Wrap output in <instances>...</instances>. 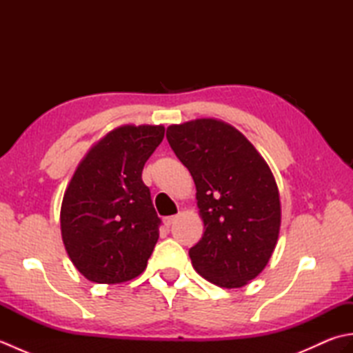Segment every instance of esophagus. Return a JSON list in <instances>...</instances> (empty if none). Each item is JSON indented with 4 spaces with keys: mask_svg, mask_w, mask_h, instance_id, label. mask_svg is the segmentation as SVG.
I'll return each mask as SVG.
<instances>
[{
    "mask_svg": "<svg viewBox=\"0 0 353 353\" xmlns=\"http://www.w3.org/2000/svg\"><path fill=\"white\" fill-rule=\"evenodd\" d=\"M177 220V215H171V216H165L163 219V223H165V226H171L172 223H174Z\"/></svg>",
    "mask_w": 353,
    "mask_h": 353,
    "instance_id": "esophagus-1",
    "label": "esophagus"
}]
</instances>
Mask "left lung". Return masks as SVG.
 <instances>
[{
    "label": "left lung",
    "mask_w": 353,
    "mask_h": 353,
    "mask_svg": "<svg viewBox=\"0 0 353 353\" xmlns=\"http://www.w3.org/2000/svg\"><path fill=\"white\" fill-rule=\"evenodd\" d=\"M167 139L190 170L205 232L190 249L196 272L221 288H241L268 264L281 230V199L268 163L229 123L171 124Z\"/></svg>",
    "instance_id": "1"
}]
</instances>
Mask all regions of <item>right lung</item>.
<instances>
[{"instance_id": "1", "label": "right lung", "mask_w": 353, "mask_h": 353, "mask_svg": "<svg viewBox=\"0 0 353 353\" xmlns=\"http://www.w3.org/2000/svg\"><path fill=\"white\" fill-rule=\"evenodd\" d=\"M165 134L162 124H123L89 148L66 186L61 232L71 262L88 281L121 283L147 267L159 238L142 170Z\"/></svg>"}]
</instances>
